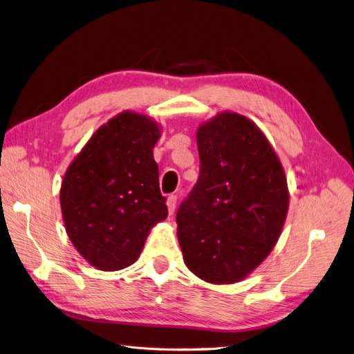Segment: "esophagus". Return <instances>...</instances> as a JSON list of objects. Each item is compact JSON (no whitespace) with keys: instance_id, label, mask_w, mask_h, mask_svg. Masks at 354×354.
Instances as JSON below:
<instances>
[{"instance_id":"1","label":"esophagus","mask_w":354,"mask_h":354,"mask_svg":"<svg viewBox=\"0 0 354 354\" xmlns=\"http://www.w3.org/2000/svg\"><path fill=\"white\" fill-rule=\"evenodd\" d=\"M176 205H177V196L176 195H169L167 199V207H168V214L173 216L176 211Z\"/></svg>"}]
</instances>
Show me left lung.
Here are the masks:
<instances>
[{"label":"left lung","mask_w":354,"mask_h":354,"mask_svg":"<svg viewBox=\"0 0 354 354\" xmlns=\"http://www.w3.org/2000/svg\"><path fill=\"white\" fill-rule=\"evenodd\" d=\"M199 178L177 211L187 269L223 285L245 279L279 239L289 207L285 171L263 131L221 112L196 131Z\"/></svg>","instance_id":"obj_1"}]
</instances>
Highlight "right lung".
I'll return each mask as SVG.
<instances>
[{
    "instance_id": "obj_1",
    "label": "right lung",
    "mask_w": 354,
    "mask_h": 354,
    "mask_svg": "<svg viewBox=\"0 0 354 354\" xmlns=\"http://www.w3.org/2000/svg\"><path fill=\"white\" fill-rule=\"evenodd\" d=\"M159 137L151 116L124 111L91 136L66 169L63 223L95 269L113 272L136 263L151 229L168 216L153 159Z\"/></svg>"
}]
</instances>
